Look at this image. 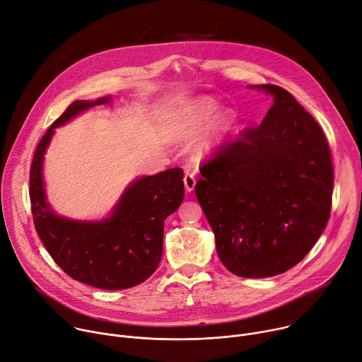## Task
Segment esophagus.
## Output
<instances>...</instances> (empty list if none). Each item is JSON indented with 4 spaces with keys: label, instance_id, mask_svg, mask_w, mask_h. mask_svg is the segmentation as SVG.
Returning <instances> with one entry per match:
<instances>
[{
    "label": "esophagus",
    "instance_id": "1",
    "mask_svg": "<svg viewBox=\"0 0 362 362\" xmlns=\"http://www.w3.org/2000/svg\"><path fill=\"white\" fill-rule=\"evenodd\" d=\"M183 182H185V187L187 192H192L194 189V185H196V179L192 173H186L185 177H183Z\"/></svg>",
    "mask_w": 362,
    "mask_h": 362
}]
</instances>
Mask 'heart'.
<instances>
[{
	"instance_id": "b5f03b06",
	"label": "heart",
	"mask_w": 362,
	"mask_h": 362,
	"mask_svg": "<svg viewBox=\"0 0 362 362\" xmlns=\"http://www.w3.org/2000/svg\"><path fill=\"white\" fill-rule=\"evenodd\" d=\"M218 111V105L211 98H198V100L187 104L176 117L175 124L172 127V134L176 140L180 141H192L199 137L204 129L211 124L212 118ZM231 117H222L215 124L209 136L205 139L202 144V151H211L218 147L231 127Z\"/></svg>"
}]
</instances>
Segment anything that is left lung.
Returning <instances> with one entry per match:
<instances>
[{"mask_svg": "<svg viewBox=\"0 0 362 362\" xmlns=\"http://www.w3.org/2000/svg\"><path fill=\"white\" fill-rule=\"evenodd\" d=\"M259 125L244 128L202 161L194 192L222 264L262 279L298 264L319 240L332 208L334 166L316 119L277 85Z\"/></svg>", "mask_w": 362, "mask_h": 362, "instance_id": "left-lung-1", "label": "left lung"}]
</instances>
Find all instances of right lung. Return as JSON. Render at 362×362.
Returning <instances> with one entry per match:
<instances>
[{
	"instance_id": "right-lung-1",
	"label": "right lung",
	"mask_w": 362,
	"mask_h": 362,
	"mask_svg": "<svg viewBox=\"0 0 362 362\" xmlns=\"http://www.w3.org/2000/svg\"><path fill=\"white\" fill-rule=\"evenodd\" d=\"M110 98L75 101L46 131L33 156L30 202L36 231L56 264L74 280L122 290L146 281L158 267L163 252L164 219L185 196L183 170H164L139 179L124 193L112 216L103 222H76L56 216L46 202L42 161L53 128Z\"/></svg>"
}]
</instances>
